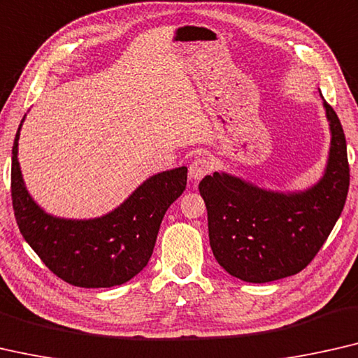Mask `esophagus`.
Instances as JSON below:
<instances>
[{"label": "esophagus", "mask_w": 358, "mask_h": 358, "mask_svg": "<svg viewBox=\"0 0 358 358\" xmlns=\"http://www.w3.org/2000/svg\"><path fill=\"white\" fill-rule=\"evenodd\" d=\"M212 169H213V162L210 161V157H206V156L196 157L193 164L189 165V178L194 181H199L201 178H204L207 173H210Z\"/></svg>", "instance_id": "obj_1"}]
</instances>
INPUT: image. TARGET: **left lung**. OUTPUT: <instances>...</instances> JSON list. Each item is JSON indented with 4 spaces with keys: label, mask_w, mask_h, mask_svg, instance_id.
I'll use <instances>...</instances> for the list:
<instances>
[{
    "label": "left lung",
    "mask_w": 358,
    "mask_h": 358,
    "mask_svg": "<svg viewBox=\"0 0 358 358\" xmlns=\"http://www.w3.org/2000/svg\"><path fill=\"white\" fill-rule=\"evenodd\" d=\"M323 108L331 146L323 177L312 188L280 193L225 172L199 183L212 252L234 278L268 282L299 273L338 222L349 191L348 146L338 114L324 99Z\"/></svg>",
    "instance_id": "1"
}]
</instances>
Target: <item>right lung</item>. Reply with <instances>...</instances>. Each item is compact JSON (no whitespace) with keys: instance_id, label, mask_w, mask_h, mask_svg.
I'll list each match as a JSON object with an SVG mask.
<instances>
[{"instance_id":"obj_1","label":"right lung","mask_w":358,"mask_h":358,"mask_svg":"<svg viewBox=\"0 0 358 358\" xmlns=\"http://www.w3.org/2000/svg\"><path fill=\"white\" fill-rule=\"evenodd\" d=\"M22 122L13 146L10 196L25 241L43 264L69 285L110 287L131 280L151 259L165 212L186 188L188 169L152 175L103 217L59 218L43 210L25 188L17 159Z\"/></svg>"}]
</instances>
